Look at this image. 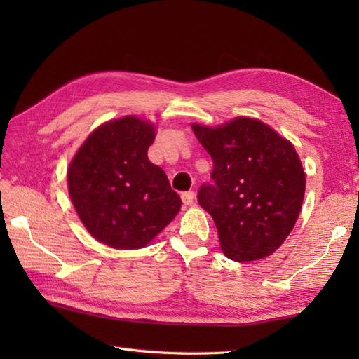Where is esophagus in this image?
Segmentation results:
<instances>
[{"label":"esophagus","instance_id":"1","mask_svg":"<svg viewBox=\"0 0 359 359\" xmlns=\"http://www.w3.org/2000/svg\"><path fill=\"white\" fill-rule=\"evenodd\" d=\"M193 201H194V193L193 191L182 193V202H184V205H191Z\"/></svg>","mask_w":359,"mask_h":359}]
</instances>
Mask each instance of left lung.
<instances>
[{
    "label": "left lung",
    "mask_w": 359,
    "mask_h": 359,
    "mask_svg": "<svg viewBox=\"0 0 359 359\" xmlns=\"http://www.w3.org/2000/svg\"><path fill=\"white\" fill-rule=\"evenodd\" d=\"M193 131L212 158V184L199 188L197 202L215 220L225 256L248 262L274 253L293 230L306 191L293 144L247 117Z\"/></svg>",
    "instance_id": "1"
}]
</instances>
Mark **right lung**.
Masks as SVG:
<instances>
[{"label": "right lung", "mask_w": 359, "mask_h": 359, "mask_svg": "<svg viewBox=\"0 0 359 359\" xmlns=\"http://www.w3.org/2000/svg\"><path fill=\"white\" fill-rule=\"evenodd\" d=\"M154 126L123 117L97 128L67 170V187L88 231L112 248H140L180 210L162 168L151 163Z\"/></svg>", "instance_id": "right-lung-1"}]
</instances>
